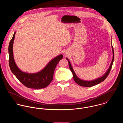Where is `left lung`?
<instances>
[{"mask_svg": "<svg viewBox=\"0 0 123 123\" xmlns=\"http://www.w3.org/2000/svg\"><path fill=\"white\" fill-rule=\"evenodd\" d=\"M112 52H113V59L112 60V62H111L110 65L109 67V68L106 71L105 73L101 77L98 78L97 79H95L94 80H90V81H87V80H82L81 79H80V78H79L77 75H76V73H75L74 71L73 70L72 67L71 66V65L70 64V62L69 61V60H68V59L67 58H66V59L68 60V62H69V67L70 69V70L71 71V72L73 74V79L74 80V81L76 82V83L77 84H78V85H79L80 86H82V87H92L93 86H95L96 85H97L99 83H100V82L103 81L106 78V77L108 76L110 70H111L112 68V66L113 65V63L114 60V49H113V46L112 45Z\"/></svg>", "mask_w": 123, "mask_h": 123, "instance_id": "1", "label": "left lung"}]
</instances>
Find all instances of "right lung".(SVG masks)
Returning a JSON list of instances; mask_svg holds the SVG:
<instances>
[{"mask_svg":"<svg viewBox=\"0 0 123 123\" xmlns=\"http://www.w3.org/2000/svg\"><path fill=\"white\" fill-rule=\"evenodd\" d=\"M16 32L10 41L8 46L9 65L12 72L18 80L25 86L28 88L40 89L45 88L51 82L56 65L63 58L60 54L52 59L40 71L35 73H28L20 70L16 64L13 56V43Z\"/></svg>","mask_w":123,"mask_h":123,"instance_id":"1","label":"right lung"}]
</instances>
